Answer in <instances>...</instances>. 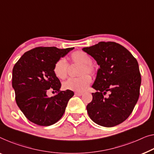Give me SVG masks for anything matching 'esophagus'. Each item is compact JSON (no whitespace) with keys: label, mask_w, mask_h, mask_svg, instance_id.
I'll list each match as a JSON object with an SVG mask.
<instances>
[{"label":"esophagus","mask_w":154,"mask_h":154,"mask_svg":"<svg viewBox=\"0 0 154 154\" xmlns=\"http://www.w3.org/2000/svg\"><path fill=\"white\" fill-rule=\"evenodd\" d=\"M75 95H77V96H82V95H83V93H75Z\"/></svg>","instance_id":"esophagus-1"}]
</instances>
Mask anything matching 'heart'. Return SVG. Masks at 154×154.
<instances>
[{"label":"heart","mask_w":154,"mask_h":154,"mask_svg":"<svg viewBox=\"0 0 154 154\" xmlns=\"http://www.w3.org/2000/svg\"><path fill=\"white\" fill-rule=\"evenodd\" d=\"M72 63H80L79 75L81 76L75 78H70L63 84V88L65 90H69L82 93L88 88L91 84L92 79L90 75L86 74L88 73L91 75L96 72V66L92 62V58L90 55L82 50H77L72 52L70 55ZM68 63L64 58H60L54 63L53 66V72L55 76L59 79H65L68 76Z\"/></svg>","instance_id":"obj_1"}]
</instances>
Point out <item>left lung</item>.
<instances>
[{
    "label": "left lung",
    "instance_id": "left-lung-1",
    "mask_svg": "<svg viewBox=\"0 0 154 154\" xmlns=\"http://www.w3.org/2000/svg\"><path fill=\"white\" fill-rule=\"evenodd\" d=\"M82 50L100 66L92 86L97 92L92 93L93 100L86 106L89 117L102 127L120 125L129 117L139 98L141 75L136 59L112 41H101ZM107 91L109 96L104 98Z\"/></svg>",
    "mask_w": 154,
    "mask_h": 154
}]
</instances>
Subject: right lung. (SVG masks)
I'll return each instance as SVG.
<instances>
[{"instance_id":"obj_1","label":"right lung","mask_w":154,"mask_h":154,"mask_svg":"<svg viewBox=\"0 0 154 154\" xmlns=\"http://www.w3.org/2000/svg\"><path fill=\"white\" fill-rule=\"evenodd\" d=\"M74 48L36 47L23 54L12 70L16 102L27 119L39 126L58 122L65 112L72 91H61V82L53 72L54 63ZM50 89L57 94L47 96Z\"/></svg>"}]
</instances>
